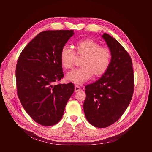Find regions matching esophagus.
<instances>
[{"mask_svg": "<svg viewBox=\"0 0 152 152\" xmlns=\"http://www.w3.org/2000/svg\"><path fill=\"white\" fill-rule=\"evenodd\" d=\"M75 92H78L80 91V87L79 86H75Z\"/></svg>", "mask_w": 152, "mask_h": 152, "instance_id": "esophagus-1", "label": "esophagus"}]
</instances>
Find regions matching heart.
Returning <instances> with one entry per match:
<instances>
[{"label": "heart", "mask_w": 152, "mask_h": 152, "mask_svg": "<svg viewBox=\"0 0 152 152\" xmlns=\"http://www.w3.org/2000/svg\"><path fill=\"white\" fill-rule=\"evenodd\" d=\"M77 57L82 58L81 68L75 69L66 75V79L77 84H82L93 77H100L108 70L111 64L112 54L108 48L101 46L99 43L91 39L78 41L75 45V52L68 46H63L59 54L61 65L72 69Z\"/></svg>", "instance_id": "obj_1"}]
</instances>
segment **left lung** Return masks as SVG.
<instances>
[{"mask_svg":"<svg viewBox=\"0 0 152 152\" xmlns=\"http://www.w3.org/2000/svg\"><path fill=\"white\" fill-rule=\"evenodd\" d=\"M102 37L112 51L111 64L98 80L85 87L83 106L87 121L98 128L111 126L121 117L131 102L134 87L129 54L110 35Z\"/></svg>","mask_w":152,"mask_h":152,"instance_id":"obj_1","label":"left lung"}]
</instances>
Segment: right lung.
<instances>
[{"label":"right lung","instance_id":"add662e5","mask_svg":"<svg viewBox=\"0 0 152 152\" xmlns=\"http://www.w3.org/2000/svg\"><path fill=\"white\" fill-rule=\"evenodd\" d=\"M73 30H47L26 45L16 68L17 94L25 111L36 122L51 126L61 120L74 85L58 84L64 77L59 58Z\"/></svg>","mask_w":152,"mask_h":152}]
</instances>
